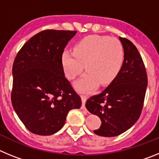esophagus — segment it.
I'll list each match as a JSON object with an SVG mask.
<instances>
[{"instance_id": "1", "label": "esophagus", "mask_w": 159, "mask_h": 159, "mask_svg": "<svg viewBox=\"0 0 159 159\" xmlns=\"http://www.w3.org/2000/svg\"><path fill=\"white\" fill-rule=\"evenodd\" d=\"M81 100H82V106H81V109L84 111H86V107H85V102H86L87 99H88V96L87 95H80Z\"/></svg>"}]
</instances>
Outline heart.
<instances>
[{
	"label": "heart",
	"mask_w": 159,
	"mask_h": 159,
	"mask_svg": "<svg viewBox=\"0 0 159 159\" xmlns=\"http://www.w3.org/2000/svg\"><path fill=\"white\" fill-rule=\"evenodd\" d=\"M124 61V50L121 42L116 38L92 35L77 42L73 51L65 49L61 56V64L66 76L76 78L85 64L87 72L75 83L80 92H90L97 85H105L117 76Z\"/></svg>",
	"instance_id": "1"
}]
</instances>
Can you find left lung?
Listing matches in <instances>:
<instances>
[{"label": "left lung", "mask_w": 159, "mask_h": 159, "mask_svg": "<svg viewBox=\"0 0 159 159\" xmlns=\"http://www.w3.org/2000/svg\"><path fill=\"white\" fill-rule=\"evenodd\" d=\"M119 40L124 50L121 70L106 89L89 98L85 105L102 121L95 134L104 137L123 134L137 122L147 87L145 65L137 48L126 38Z\"/></svg>", "instance_id": "1"}]
</instances>
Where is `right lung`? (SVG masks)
<instances>
[{
	"mask_svg": "<svg viewBox=\"0 0 159 159\" xmlns=\"http://www.w3.org/2000/svg\"><path fill=\"white\" fill-rule=\"evenodd\" d=\"M76 31L48 29L30 38L12 65L11 100L25 127L33 134L51 135L62 128L70 110L81 99L64 76L61 56Z\"/></svg>",
	"mask_w": 159,
	"mask_h": 159,
	"instance_id": "1",
	"label": "right lung"
}]
</instances>
